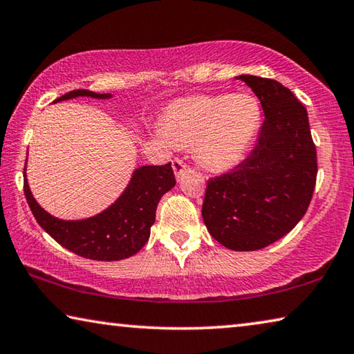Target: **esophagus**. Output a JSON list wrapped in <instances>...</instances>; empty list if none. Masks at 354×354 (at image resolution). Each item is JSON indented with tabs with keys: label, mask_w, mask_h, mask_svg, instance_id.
<instances>
[{
	"label": "esophagus",
	"mask_w": 354,
	"mask_h": 354,
	"mask_svg": "<svg viewBox=\"0 0 354 354\" xmlns=\"http://www.w3.org/2000/svg\"><path fill=\"white\" fill-rule=\"evenodd\" d=\"M173 171H175V175H176V178H179L183 175L184 171H186V168H187V165L184 164L183 160H179V159H175L173 160Z\"/></svg>",
	"instance_id": "obj_1"
}]
</instances>
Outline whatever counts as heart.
Wrapping results in <instances>:
<instances>
[{"label": "heart", "mask_w": 354, "mask_h": 354, "mask_svg": "<svg viewBox=\"0 0 354 354\" xmlns=\"http://www.w3.org/2000/svg\"><path fill=\"white\" fill-rule=\"evenodd\" d=\"M261 126V110L249 94L197 96L173 102L157 133L168 145L189 147L198 164L225 171L244 160Z\"/></svg>", "instance_id": "obj_1"}]
</instances>
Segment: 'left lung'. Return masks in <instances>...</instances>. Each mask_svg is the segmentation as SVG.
<instances>
[{
	"mask_svg": "<svg viewBox=\"0 0 354 354\" xmlns=\"http://www.w3.org/2000/svg\"><path fill=\"white\" fill-rule=\"evenodd\" d=\"M265 111L250 156L207 181L201 207L207 232L223 248L250 252L290 233L304 217L317 181V149L306 106L271 78L238 75Z\"/></svg>",
	"mask_w": 354,
	"mask_h": 354,
	"instance_id": "1",
	"label": "left lung"
}]
</instances>
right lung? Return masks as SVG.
<instances>
[{
    "label": "right lung",
    "instance_id": "add662e5",
    "mask_svg": "<svg viewBox=\"0 0 354 354\" xmlns=\"http://www.w3.org/2000/svg\"><path fill=\"white\" fill-rule=\"evenodd\" d=\"M75 97L106 100L113 96L110 93L75 89L56 99L55 104ZM24 176L25 197L39 225L67 250L96 261L124 260L142 250L156 222L157 203L176 184L171 162L165 165H142L133 170L126 189L109 207L96 216L64 221L50 214L32 197L26 179V164Z\"/></svg>",
    "mask_w": 354,
    "mask_h": 354
}]
</instances>
